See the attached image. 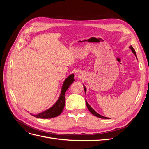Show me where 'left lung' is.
I'll return each mask as SVG.
<instances>
[{"label": "left lung", "instance_id": "1", "mask_svg": "<svg viewBox=\"0 0 149 149\" xmlns=\"http://www.w3.org/2000/svg\"><path fill=\"white\" fill-rule=\"evenodd\" d=\"M129 48H130V49H131L132 53L135 55V56H136L137 57L136 51H135V49H134V48H133L132 46H130V47H129ZM84 91H85V93H86V88L85 86H84ZM86 104L87 107H88V109H89V111L90 112H91V113L92 114H93L94 116H95L97 117V118H101V119H108L107 118H106V117H104V116H101V115H100V114H99L98 113H97V112H96L95 111H94L91 106H90L89 105V104L88 103V102L86 101Z\"/></svg>", "mask_w": 149, "mask_h": 149}]
</instances>
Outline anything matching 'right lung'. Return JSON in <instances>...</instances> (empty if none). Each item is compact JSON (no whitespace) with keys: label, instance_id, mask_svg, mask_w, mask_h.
Wrapping results in <instances>:
<instances>
[{"label":"right lung","instance_id":"add662e5","mask_svg":"<svg viewBox=\"0 0 149 149\" xmlns=\"http://www.w3.org/2000/svg\"><path fill=\"white\" fill-rule=\"evenodd\" d=\"M74 78V74H71L65 80V81L62 86L61 91L59 99H58V101L52 107L37 115H31L37 118L41 119H50L59 116L62 112L65 107V93L66 90L70 87V86L75 81Z\"/></svg>","mask_w":149,"mask_h":149}]
</instances>
